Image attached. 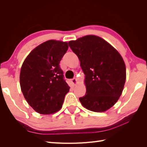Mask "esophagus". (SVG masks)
I'll return each mask as SVG.
<instances>
[{
	"label": "esophagus",
	"instance_id": "obj_1",
	"mask_svg": "<svg viewBox=\"0 0 147 147\" xmlns=\"http://www.w3.org/2000/svg\"><path fill=\"white\" fill-rule=\"evenodd\" d=\"M71 82L74 85H76L77 83V79H76V78H74V79H71Z\"/></svg>",
	"mask_w": 147,
	"mask_h": 147
}]
</instances>
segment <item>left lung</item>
I'll return each instance as SVG.
<instances>
[{
  "mask_svg": "<svg viewBox=\"0 0 147 147\" xmlns=\"http://www.w3.org/2000/svg\"><path fill=\"white\" fill-rule=\"evenodd\" d=\"M86 76V94L79 100L86 109L104 112L115 105L123 92L126 67L115 48L102 38L88 35L68 42Z\"/></svg>",
  "mask_w": 147,
  "mask_h": 147,
  "instance_id": "1",
  "label": "left lung"
}]
</instances>
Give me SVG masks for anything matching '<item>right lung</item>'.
<instances>
[{
  "instance_id": "1",
  "label": "right lung",
  "mask_w": 147,
  "mask_h": 147,
  "mask_svg": "<svg viewBox=\"0 0 147 147\" xmlns=\"http://www.w3.org/2000/svg\"><path fill=\"white\" fill-rule=\"evenodd\" d=\"M68 43L49 40L36 47L24 61L20 72L22 92L37 113L50 115L59 111L70 87L60 62Z\"/></svg>"
}]
</instances>
